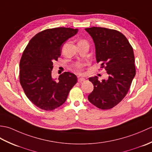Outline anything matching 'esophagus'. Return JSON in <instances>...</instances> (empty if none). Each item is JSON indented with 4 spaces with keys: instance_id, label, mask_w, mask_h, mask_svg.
<instances>
[{
    "instance_id": "34e87169",
    "label": "esophagus",
    "mask_w": 152,
    "mask_h": 152,
    "mask_svg": "<svg viewBox=\"0 0 152 152\" xmlns=\"http://www.w3.org/2000/svg\"><path fill=\"white\" fill-rule=\"evenodd\" d=\"M78 82H85L86 81V79L84 78H78Z\"/></svg>"
}]
</instances>
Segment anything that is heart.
I'll use <instances>...</instances> for the list:
<instances>
[{
	"label": "heart",
	"instance_id": "obj_1",
	"mask_svg": "<svg viewBox=\"0 0 152 152\" xmlns=\"http://www.w3.org/2000/svg\"><path fill=\"white\" fill-rule=\"evenodd\" d=\"M82 67H83V65H82V64H78V65L76 66V69H78V70H82Z\"/></svg>",
	"mask_w": 152,
	"mask_h": 152
}]
</instances>
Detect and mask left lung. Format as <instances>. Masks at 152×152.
<instances>
[{"label":"left lung","instance_id":"1","mask_svg":"<svg viewBox=\"0 0 152 152\" xmlns=\"http://www.w3.org/2000/svg\"><path fill=\"white\" fill-rule=\"evenodd\" d=\"M93 38L96 63L105 65L108 78L99 81L89 78L94 86L89 101L102 110H108L120 102L130 88L136 74L133 48L124 34L116 30L102 27L85 28Z\"/></svg>","mask_w":152,"mask_h":152}]
</instances>
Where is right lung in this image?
Instances as JSON below:
<instances>
[{
  "label": "right lung",
  "mask_w": 152,
  "mask_h": 152,
  "mask_svg": "<svg viewBox=\"0 0 152 152\" xmlns=\"http://www.w3.org/2000/svg\"><path fill=\"white\" fill-rule=\"evenodd\" d=\"M78 29L57 27L37 34L29 41L19 63V81L27 98L45 110H53L66 101L77 82L74 74L65 72L53 78V63L61 56V46Z\"/></svg>",
  "instance_id": "add662e5"
}]
</instances>
